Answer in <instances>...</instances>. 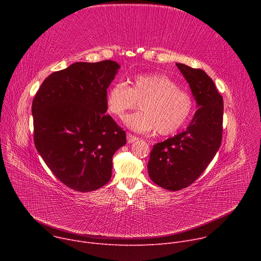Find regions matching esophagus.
<instances>
[{"label": "esophagus", "mask_w": 261, "mask_h": 261, "mask_svg": "<svg viewBox=\"0 0 261 261\" xmlns=\"http://www.w3.org/2000/svg\"><path fill=\"white\" fill-rule=\"evenodd\" d=\"M137 140H138V137H137V136H134V135H132L131 133H128V134H127V141H128L129 143L135 142V141H137Z\"/></svg>", "instance_id": "obj_1"}]
</instances>
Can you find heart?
Returning a JSON list of instances; mask_svg holds the SVG:
<instances>
[{"mask_svg":"<svg viewBox=\"0 0 261 261\" xmlns=\"http://www.w3.org/2000/svg\"><path fill=\"white\" fill-rule=\"evenodd\" d=\"M140 102L139 113L125 119L131 130L159 135H171L181 129L194 111V98L179 89L176 82L164 74H139L128 81L111 86L105 95L106 109L116 118H123Z\"/></svg>","mask_w":261,"mask_h":261,"instance_id":"1","label":"heart"}]
</instances>
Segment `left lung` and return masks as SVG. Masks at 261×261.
<instances>
[{
    "instance_id": "1",
    "label": "left lung",
    "mask_w": 261,
    "mask_h": 261,
    "mask_svg": "<svg viewBox=\"0 0 261 261\" xmlns=\"http://www.w3.org/2000/svg\"><path fill=\"white\" fill-rule=\"evenodd\" d=\"M198 109L182 131L153 146L147 163L148 175L160 187L177 191L193 184L214 159L223 132V98L212 79L201 69L176 63Z\"/></svg>"
}]
</instances>
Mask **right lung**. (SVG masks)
<instances>
[{
  "mask_svg": "<svg viewBox=\"0 0 261 261\" xmlns=\"http://www.w3.org/2000/svg\"><path fill=\"white\" fill-rule=\"evenodd\" d=\"M120 65L79 62L51 73L32 103L34 142L67 187L94 191L111 177L113 156L126 132L106 113L105 95Z\"/></svg>",
  "mask_w": 261,
  "mask_h": 261,
  "instance_id": "add662e5",
  "label": "right lung"
}]
</instances>
